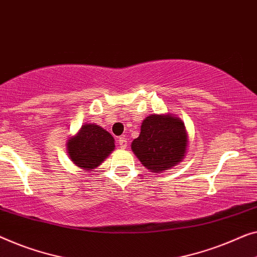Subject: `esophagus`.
I'll return each instance as SVG.
<instances>
[{"label":"esophagus","instance_id":"1","mask_svg":"<svg viewBox=\"0 0 257 257\" xmlns=\"http://www.w3.org/2000/svg\"><path fill=\"white\" fill-rule=\"evenodd\" d=\"M118 144H119V147L121 150H125L126 147H127V140L125 139V138H119V140H118Z\"/></svg>","mask_w":257,"mask_h":257}]
</instances>
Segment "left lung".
Returning a JSON list of instances; mask_svg holds the SVG:
<instances>
[{"instance_id":"1","label":"left lung","mask_w":257,"mask_h":257,"mask_svg":"<svg viewBox=\"0 0 257 257\" xmlns=\"http://www.w3.org/2000/svg\"><path fill=\"white\" fill-rule=\"evenodd\" d=\"M189 137L184 122L170 113H152L141 124L140 135L132 141L133 153L152 173L172 169L184 159Z\"/></svg>"}]
</instances>
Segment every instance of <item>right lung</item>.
Segmentation results:
<instances>
[{
  "instance_id": "1",
  "label": "right lung",
  "mask_w": 257,
  "mask_h": 257,
  "mask_svg": "<svg viewBox=\"0 0 257 257\" xmlns=\"http://www.w3.org/2000/svg\"><path fill=\"white\" fill-rule=\"evenodd\" d=\"M114 139L109 132L96 124L85 122L76 135L67 141L70 161L84 172L97 168L114 150Z\"/></svg>"
}]
</instances>
